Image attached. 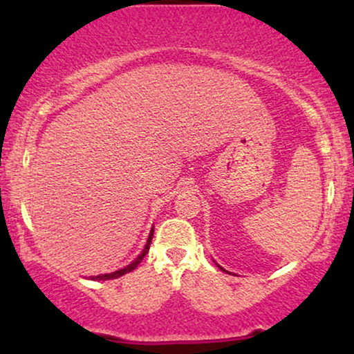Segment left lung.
Returning a JSON list of instances; mask_svg holds the SVG:
<instances>
[{"label":"left lung","instance_id":"left-lung-1","mask_svg":"<svg viewBox=\"0 0 354 354\" xmlns=\"http://www.w3.org/2000/svg\"><path fill=\"white\" fill-rule=\"evenodd\" d=\"M219 268H221V266H219ZM221 270H223V268H221ZM223 271H225V270H223Z\"/></svg>","mask_w":354,"mask_h":354}]
</instances>
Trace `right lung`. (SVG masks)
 <instances>
[{
    "mask_svg": "<svg viewBox=\"0 0 354 354\" xmlns=\"http://www.w3.org/2000/svg\"><path fill=\"white\" fill-rule=\"evenodd\" d=\"M151 239H153V230H151V233H149V236H148V241H146V246H145L143 253H141L140 256H138V258L135 259V261L131 263V265H128V266L123 268V270H120V271H115V273L95 276V279H115V278H118V276H123V274H126V273H129V271H133V270H135V268H136L138 265H140L141 261H143V258H145V256H146V253H148V250H149V245H151Z\"/></svg>",
    "mask_w": 354,
    "mask_h": 354,
    "instance_id": "right-lung-1",
    "label": "right lung"
}]
</instances>
